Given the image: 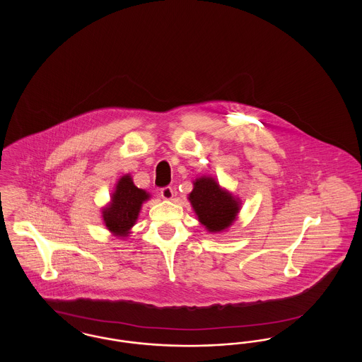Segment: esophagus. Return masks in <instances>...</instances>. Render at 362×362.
I'll return each instance as SVG.
<instances>
[{"label":"esophagus","instance_id":"esophagus-1","mask_svg":"<svg viewBox=\"0 0 362 362\" xmlns=\"http://www.w3.org/2000/svg\"><path fill=\"white\" fill-rule=\"evenodd\" d=\"M161 198L165 199V201H173V189L171 187H164L161 189Z\"/></svg>","mask_w":362,"mask_h":362}]
</instances>
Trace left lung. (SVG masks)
<instances>
[{"label": "left lung", "mask_w": 362, "mask_h": 362, "mask_svg": "<svg viewBox=\"0 0 362 362\" xmlns=\"http://www.w3.org/2000/svg\"><path fill=\"white\" fill-rule=\"evenodd\" d=\"M187 199L198 221L210 233L225 232L238 220L240 213V198L221 187L214 177L207 175L192 180V191Z\"/></svg>", "instance_id": "left-lung-1"}]
</instances>
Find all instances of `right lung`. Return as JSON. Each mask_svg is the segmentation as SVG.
<instances>
[{"label":"right lung","instance_id":"add662e5","mask_svg":"<svg viewBox=\"0 0 362 362\" xmlns=\"http://www.w3.org/2000/svg\"><path fill=\"white\" fill-rule=\"evenodd\" d=\"M151 199V194L138 189L130 173L119 177L111 194L110 202L102 209L103 224L114 236L123 239L132 233L142 204Z\"/></svg>","mask_w":362,"mask_h":362}]
</instances>
